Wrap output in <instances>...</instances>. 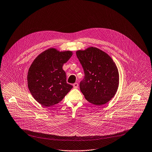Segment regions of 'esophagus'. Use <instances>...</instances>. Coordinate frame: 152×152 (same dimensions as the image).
<instances>
[{
  "label": "esophagus",
  "mask_w": 152,
  "mask_h": 152,
  "mask_svg": "<svg viewBox=\"0 0 152 152\" xmlns=\"http://www.w3.org/2000/svg\"><path fill=\"white\" fill-rule=\"evenodd\" d=\"M73 88H78V86H79V85H78V83H75L73 85Z\"/></svg>",
  "instance_id": "obj_1"
}]
</instances>
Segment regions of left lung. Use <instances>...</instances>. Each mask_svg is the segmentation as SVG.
<instances>
[{
    "instance_id": "8db88e82",
    "label": "left lung",
    "mask_w": 152,
    "mask_h": 152,
    "mask_svg": "<svg viewBox=\"0 0 152 152\" xmlns=\"http://www.w3.org/2000/svg\"><path fill=\"white\" fill-rule=\"evenodd\" d=\"M76 53L85 72L80 83L82 93L92 104H106L119 87V75L115 63L108 54L95 47L77 50Z\"/></svg>"
}]
</instances>
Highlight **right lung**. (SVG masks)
I'll return each mask as SVG.
<instances>
[{
  "mask_svg": "<svg viewBox=\"0 0 152 152\" xmlns=\"http://www.w3.org/2000/svg\"><path fill=\"white\" fill-rule=\"evenodd\" d=\"M73 54L72 51H60L49 48L32 62L28 73V86L33 98L45 107L58 104L73 86L66 82L62 69Z\"/></svg>",
  "mask_w": 152,
  "mask_h": 152,
  "instance_id": "obj_1",
  "label": "right lung"
}]
</instances>
